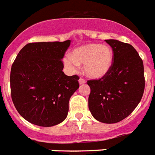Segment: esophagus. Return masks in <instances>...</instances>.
I'll use <instances>...</instances> for the list:
<instances>
[{"mask_svg": "<svg viewBox=\"0 0 155 155\" xmlns=\"http://www.w3.org/2000/svg\"><path fill=\"white\" fill-rule=\"evenodd\" d=\"M86 80L85 79H84V78L80 77V80H79V83H80V84H85Z\"/></svg>", "mask_w": 155, "mask_h": 155, "instance_id": "1", "label": "esophagus"}]
</instances>
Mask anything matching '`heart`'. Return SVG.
<instances>
[{
  "instance_id": "heart-1",
  "label": "heart",
  "mask_w": 155,
  "mask_h": 155,
  "mask_svg": "<svg viewBox=\"0 0 155 155\" xmlns=\"http://www.w3.org/2000/svg\"><path fill=\"white\" fill-rule=\"evenodd\" d=\"M64 65L71 71H75L78 65H84V71L88 77L98 79L106 75L113 62L110 47L99 44H88L72 51L71 57L63 59Z\"/></svg>"
}]
</instances>
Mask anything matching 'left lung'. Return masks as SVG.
<instances>
[{"label":"left lung","mask_w":155,"mask_h":155,"mask_svg":"<svg viewBox=\"0 0 155 155\" xmlns=\"http://www.w3.org/2000/svg\"><path fill=\"white\" fill-rule=\"evenodd\" d=\"M113 51L108 72L87 81L91 92L88 108L101 123L114 124L134 110L143 96L145 76L142 59L133 46L116 40H106Z\"/></svg>","instance_id":"left-lung-1"}]
</instances>
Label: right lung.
<instances>
[{"label": "right lung", "instance_id": "obj_1", "mask_svg": "<svg viewBox=\"0 0 155 155\" xmlns=\"http://www.w3.org/2000/svg\"><path fill=\"white\" fill-rule=\"evenodd\" d=\"M71 41L27 44L10 71L15 108L28 122L52 127L67 118L69 100L80 86L78 75L67 76L62 61Z\"/></svg>", "mask_w": 155, "mask_h": 155}]
</instances>
